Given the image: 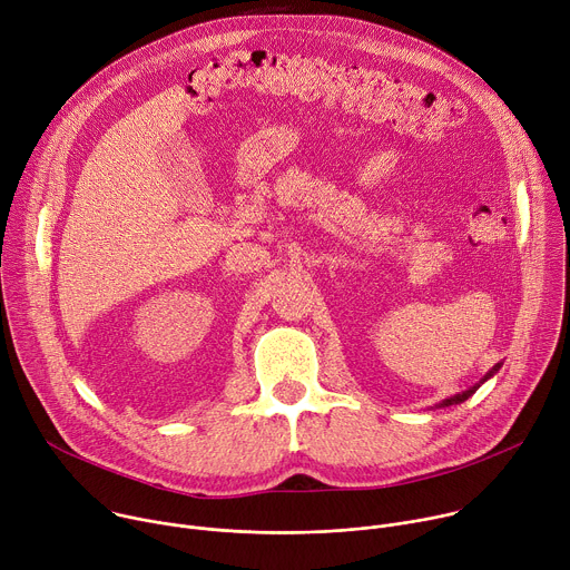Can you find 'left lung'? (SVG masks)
Listing matches in <instances>:
<instances>
[{"label":"left lung","mask_w":570,"mask_h":570,"mask_svg":"<svg viewBox=\"0 0 570 570\" xmlns=\"http://www.w3.org/2000/svg\"><path fill=\"white\" fill-rule=\"evenodd\" d=\"M501 365H503V363H497V365H494L490 372H487V374H484V376H482V379H480L475 385H471L469 390H464V392H458V394H453V396L444 399L442 403H438V409H446V405H453V403H462V401H466V399H469V396H471V394H473V392H475V390H478V387H480L484 381H490V379H492V376H494V374L501 370Z\"/></svg>","instance_id":"left-lung-1"}]
</instances>
